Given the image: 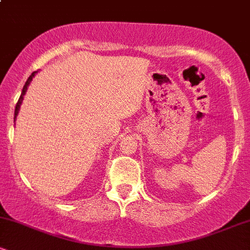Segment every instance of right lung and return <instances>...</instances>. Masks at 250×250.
<instances>
[{"mask_svg":"<svg viewBox=\"0 0 250 250\" xmlns=\"http://www.w3.org/2000/svg\"><path fill=\"white\" fill-rule=\"evenodd\" d=\"M35 74H36V71H34V73L31 74V75L29 76V79L27 80V82H25V84L23 85V89H22L21 96H20L19 101H17V103H16V107H15V116H14V120L16 119V115H17V114H19V109H20V105H21V103H22V100H23V95H24V94H25V91H27V87H28V84H29L31 80H33V77H34V75H35Z\"/></svg>","mask_w":250,"mask_h":250,"instance_id":"add662e5","label":"right lung"}]
</instances>
